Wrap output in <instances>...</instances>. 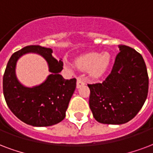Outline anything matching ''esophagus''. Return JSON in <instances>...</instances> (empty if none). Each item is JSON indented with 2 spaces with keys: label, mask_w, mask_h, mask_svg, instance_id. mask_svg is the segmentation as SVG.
Masks as SVG:
<instances>
[{
  "label": "esophagus",
  "mask_w": 153,
  "mask_h": 153,
  "mask_svg": "<svg viewBox=\"0 0 153 153\" xmlns=\"http://www.w3.org/2000/svg\"><path fill=\"white\" fill-rule=\"evenodd\" d=\"M85 85V81L81 79V78H77V81H76V87L77 88H81V86Z\"/></svg>",
  "instance_id": "esophagus-1"
}]
</instances>
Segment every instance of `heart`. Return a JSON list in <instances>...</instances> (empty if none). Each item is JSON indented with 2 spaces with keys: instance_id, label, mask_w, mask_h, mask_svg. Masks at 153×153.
<instances>
[{
  "instance_id": "obj_1",
  "label": "heart",
  "mask_w": 153,
  "mask_h": 153,
  "mask_svg": "<svg viewBox=\"0 0 153 153\" xmlns=\"http://www.w3.org/2000/svg\"><path fill=\"white\" fill-rule=\"evenodd\" d=\"M111 61V56L107 52H89L78 57L76 59V65L81 70H89L93 76L102 75Z\"/></svg>"
}]
</instances>
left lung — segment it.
<instances>
[{
    "instance_id": "obj_1",
    "label": "left lung",
    "mask_w": 153,
    "mask_h": 153,
    "mask_svg": "<svg viewBox=\"0 0 153 153\" xmlns=\"http://www.w3.org/2000/svg\"><path fill=\"white\" fill-rule=\"evenodd\" d=\"M111 73L101 83L88 84L94 118L105 124H123L135 117L148 96L149 76L140 54L119 45Z\"/></svg>"
}]
</instances>
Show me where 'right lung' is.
<instances>
[{
    "label": "right lung",
    "instance_id": "right-lung-1",
    "mask_svg": "<svg viewBox=\"0 0 153 153\" xmlns=\"http://www.w3.org/2000/svg\"><path fill=\"white\" fill-rule=\"evenodd\" d=\"M27 52L42 54L53 72L44 83L34 88L22 86L14 72L17 59ZM51 53V48L26 46L13 54L3 76V94L7 105L21 121L34 127H48L61 122L76 89V79L63 78L59 72L64 68V63L54 58Z\"/></svg>",
    "mask_w": 153,
    "mask_h": 153
}]
</instances>
